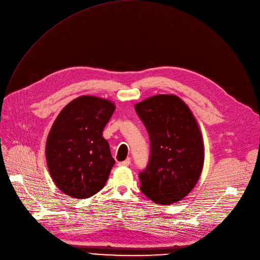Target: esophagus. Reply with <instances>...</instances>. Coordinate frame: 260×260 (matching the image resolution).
Segmentation results:
<instances>
[{"label":"esophagus","instance_id":"esophagus-1","mask_svg":"<svg viewBox=\"0 0 260 260\" xmlns=\"http://www.w3.org/2000/svg\"><path fill=\"white\" fill-rule=\"evenodd\" d=\"M131 164V160L129 159H126L125 161H122V162H119L118 165L119 166H128Z\"/></svg>","mask_w":260,"mask_h":260}]
</instances>
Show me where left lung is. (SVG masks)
Here are the masks:
<instances>
[{
  "label": "left lung",
  "mask_w": 260,
  "mask_h": 260,
  "mask_svg": "<svg viewBox=\"0 0 260 260\" xmlns=\"http://www.w3.org/2000/svg\"><path fill=\"white\" fill-rule=\"evenodd\" d=\"M150 140L149 162L140 172L141 191L159 205L184 199L204 165V143L197 119L176 95H155L135 106Z\"/></svg>",
  "instance_id": "obj_1"
}]
</instances>
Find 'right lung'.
I'll return each mask as SVG.
<instances>
[{
  "label": "right lung",
  "instance_id": "obj_1",
  "mask_svg": "<svg viewBox=\"0 0 260 260\" xmlns=\"http://www.w3.org/2000/svg\"><path fill=\"white\" fill-rule=\"evenodd\" d=\"M115 105L96 96L75 98L60 111L46 142V160L57 188L88 199L105 187L115 160L102 132Z\"/></svg>",
  "mask_w": 260,
  "mask_h": 260
}]
</instances>
